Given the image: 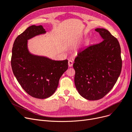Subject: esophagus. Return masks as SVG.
<instances>
[{
	"label": "esophagus",
	"instance_id": "esophagus-1",
	"mask_svg": "<svg viewBox=\"0 0 132 132\" xmlns=\"http://www.w3.org/2000/svg\"><path fill=\"white\" fill-rule=\"evenodd\" d=\"M68 65H69V67H72L73 66V61L72 60H69V62H68Z\"/></svg>",
	"mask_w": 132,
	"mask_h": 132
}]
</instances>
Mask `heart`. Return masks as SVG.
Returning <instances> with one entry per match:
<instances>
[{"instance_id":"obj_1","label":"heart","mask_w":132,"mask_h":132,"mask_svg":"<svg viewBox=\"0 0 132 132\" xmlns=\"http://www.w3.org/2000/svg\"><path fill=\"white\" fill-rule=\"evenodd\" d=\"M88 43H89V41L86 40V41H84V43H82V46H83V47H86V46H87V45H88Z\"/></svg>"}]
</instances>
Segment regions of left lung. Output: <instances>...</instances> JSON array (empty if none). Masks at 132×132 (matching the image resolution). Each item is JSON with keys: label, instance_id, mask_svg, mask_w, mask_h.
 Segmentation results:
<instances>
[{"label": "left lung", "instance_id": "8db88e82", "mask_svg": "<svg viewBox=\"0 0 132 132\" xmlns=\"http://www.w3.org/2000/svg\"><path fill=\"white\" fill-rule=\"evenodd\" d=\"M103 41L80 52L73 63L78 93L90 101L100 100L112 89L122 69L119 42L103 28H96Z\"/></svg>", "mask_w": 132, "mask_h": 132}]
</instances>
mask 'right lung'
I'll return each mask as SVG.
<instances>
[{"mask_svg":"<svg viewBox=\"0 0 132 132\" xmlns=\"http://www.w3.org/2000/svg\"><path fill=\"white\" fill-rule=\"evenodd\" d=\"M46 32L42 26L32 25L17 37L12 50L11 67L22 88L34 98L45 99L55 92L60 77L68 69V60L57 61L33 54L28 40Z\"/></svg>","mask_w":132,"mask_h":132,"instance_id":"right-lung-1","label":"right lung"}]
</instances>
